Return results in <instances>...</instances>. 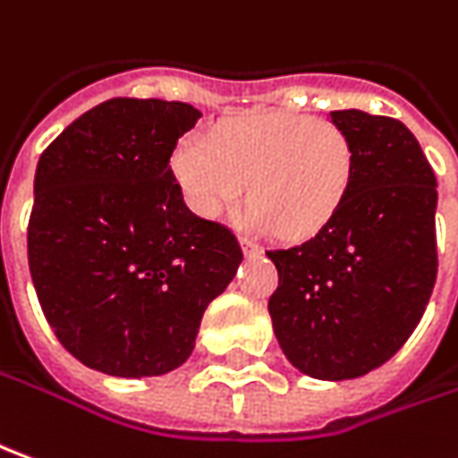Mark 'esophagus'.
<instances>
[{"instance_id":"34e87169","label":"esophagus","mask_w":458,"mask_h":458,"mask_svg":"<svg viewBox=\"0 0 458 458\" xmlns=\"http://www.w3.org/2000/svg\"><path fill=\"white\" fill-rule=\"evenodd\" d=\"M241 248L245 258H255V255H260V248L255 245L253 241H248V238H241Z\"/></svg>"}]
</instances>
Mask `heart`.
<instances>
[{"instance_id":"1","label":"heart","mask_w":458,"mask_h":458,"mask_svg":"<svg viewBox=\"0 0 458 458\" xmlns=\"http://www.w3.org/2000/svg\"><path fill=\"white\" fill-rule=\"evenodd\" d=\"M173 173L200 217L230 213L250 182L253 205L245 210V225L306 241L346 203L353 148L328 120L268 112L217 124L210 138L188 135L175 148Z\"/></svg>"}]
</instances>
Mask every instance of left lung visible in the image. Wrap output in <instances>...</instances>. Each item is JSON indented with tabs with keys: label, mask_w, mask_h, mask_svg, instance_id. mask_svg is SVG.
Listing matches in <instances>:
<instances>
[{
	"label": "left lung",
	"mask_w": 458,
	"mask_h": 458,
	"mask_svg": "<svg viewBox=\"0 0 458 458\" xmlns=\"http://www.w3.org/2000/svg\"><path fill=\"white\" fill-rule=\"evenodd\" d=\"M353 148L351 190L316 238L268 250L278 268L273 331L285 359L320 381L384 366L437 283V177L411 130L394 117L331 112Z\"/></svg>",
	"instance_id": "obj_1"
}]
</instances>
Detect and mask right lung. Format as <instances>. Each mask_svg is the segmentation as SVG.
<instances>
[{
    "label": "right lung",
    "instance_id": "1",
    "mask_svg": "<svg viewBox=\"0 0 458 458\" xmlns=\"http://www.w3.org/2000/svg\"><path fill=\"white\" fill-rule=\"evenodd\" d=\"M200 117L185 102L107 99L37 163L34 291L59 344L95 371H175L241 266L235 235L195 216L170 170L177 140Z\"/></svg>",
    "mask_w": 458,
    "mask_h": 458
}]
</instances>
